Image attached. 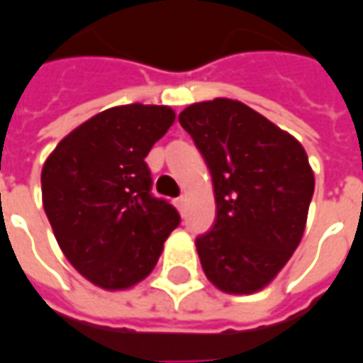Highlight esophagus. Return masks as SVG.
<instances>
[{
  "instance_id": "esophagus-1",
  "label": "esophagus",
  "mask_w": 363,
  "mask_h": 363,
  "mask_svg": "<svg viewBox=\"0 0 363 363\" xmlns=\"http://www.w3.org/2000/svg\"><path fill=\"white\" fill-rule=\"evenodd\" d=\"M184 205H186V197H177L176 199V207L179 211H184Z\"/></svg>"
}]
</instances>
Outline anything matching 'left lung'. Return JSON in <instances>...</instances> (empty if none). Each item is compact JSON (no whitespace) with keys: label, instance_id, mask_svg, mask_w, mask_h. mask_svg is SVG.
Instances as JSON below:
<instances>
[{"label":"left lung","instance_id":"obj_1","mask_svg":"<svg viewBox=\"0 0 363 363\" xmlns=\"http://www.w3.org/2000/svg\"><path fill=\"white\" fill-rule=\"evenodd\" d=\"M179 125L213 177L217 218L195 246L220 291H259L303 238L315 174L297 138L248 105L217 97L186 107Z\"/></svg>","mask_w":363,"mask_h":363}]
</instances>
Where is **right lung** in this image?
<instances>
[{"label": "right lung", "instance_id": "obj_1", "mask_svg": "<svg viewBox=\"0 0 363 363\" xmlns=\"http://www.w3.org/2000/svg\"><path fill=\"white\" fill-rule=\"evenodd\" d=\"M176 113L166 105L111 107L64 136L40 174L58 246L87 281L128 289L156 266L177 211L150 194L145 158Z\"/></svg>", "mask_w": 363, "mask_h": 363}]
</instances>
